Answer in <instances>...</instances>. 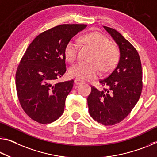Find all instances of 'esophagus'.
Segmentation results:
<instances>
[{
    "instance_id": "34e87169",
    "label": "esophagus",
    "mask_w": 157,
    "mask_h": 157,
    "mask_svg": "<svg viewBox=\"0 0 157 157\" xmlns=\"http://www.w3.org/2000/svg\"><path fill=\"white\" fill-rule=\"evenodd\" d=\"M74 82H75V84H77V85H78V84H80V83H82V82H83V81H82V80H81V79H78V78L75 79V80H74Z\"/></svg>"
}]
</instances>
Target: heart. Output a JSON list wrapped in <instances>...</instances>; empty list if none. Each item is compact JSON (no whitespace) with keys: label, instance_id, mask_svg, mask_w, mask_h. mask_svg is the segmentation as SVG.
<instances>
[{"label":"heart","instance_id":"1","mask_svg":"<svg viewBox=\"0 0 157 157\" xmlns=\"http://www.w3.org/2000/svg\"><path fill=\"white\" fill-rule=\"evenodd\" d=\"M82 43L94 49L91 64L78 63L69 68L68 73L73 78L83 80H91L103 71H112L117 65L120 58V51L116 44L110 43L109 39L100 32L86 34L82 38ZM79 44L76 40H71L64 49V56L67 61L73 62L78 56Z\"/></svg>","mask_w":157,"mask_h":157}]
</instances>
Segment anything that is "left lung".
Listing matches in <instances>:
<instances>
[{
	"instance_id": "left-lung-1",
	"label": "left lung",
	"mask_w": 157,
	"mask_h": 157,
	"mask_svg": "<svg viewBox=\"0 0 157 157\" xmlns=\"http://www.w3.org/2000/svg\"><path fill=\"white\" fill-rule=\"evenodd\" d=\"M103 27L119 45L120 58L110 75L99 81L102 90L91 86L87 103L94 120L112 126L126 118L138 101L143 89V71L135 47L115 29Z\"/></svg>"
}]
</instances>
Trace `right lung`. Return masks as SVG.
<instances>
[{
    "label": "right lung",
    "mask_w": 157,
    "mask_h": 157,
    "mask_svg": "<svg viewBox=\"0 0 157 157\" xmlns=\"http://www.w3.org/2000/svg\"><path fill=\"white\" fill-rule=\"evenodd\" d=\"M86 26L59 25L38 35L26 49L17 69L16 89L22 109L33 120L49 124L63 113L74 80H55L66 71V44Z\"/></svg>",
    "instance_id": "add662e5"
}]
</instances>
